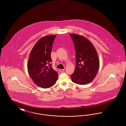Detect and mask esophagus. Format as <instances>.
I'll return each mask as SVG.
<instances>
[{"label": "esophagus", "mask_w": 126, "mask_h": 126, "mask_svg": "<svg viewBox=\"0 0 126 126\" xmlns=\"http://www.w3.org/2000/svg\"><path fill=\"white\" fill-rule=\"evenodd\" d=\"M65 71V69H60V70H59V71L60 72V73H62V72H64Z\"/></svg>", "instance_id": "34e87169"}]
</instances>
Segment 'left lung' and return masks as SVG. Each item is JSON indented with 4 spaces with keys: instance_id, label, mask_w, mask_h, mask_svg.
<instances>
[{
    "instance_id": "left-lung-1",
    "label": "left lung",
    "mask_w": 126,
    "mask_h": 126,
    "mask_svg": "<svg viewBox=\"0 0 126 126\" xmlns=\"http://www.w3.org/2000/svg\"><path fill=\"white\" fill-rule=\"evenodd\" d=\"M76 51V65L71 76L72 82L78 84H89L95 78L99 67V60L92 43L84 36L69 34Z\"/></svg>"
}]
</instances>
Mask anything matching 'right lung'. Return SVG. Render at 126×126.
Wrapping results in <instances>:
<instances>
[{"label": "right lung", "mask_w": 126, "mask_h": 126, "mask_svg": "<svg viewBox=\"0 0 126 126\" xmlns=\"http://www.w3.org/2000/svg\"><path fill=\"white\" fill-rule=\"evenodd\" d=\"M56 35L41 38L30 52L28 71L31 78L38 86L49 88L56 83L58 73L52 68L50 54Z\"/></svg>", "instance_id": "right-lung-1"}]
</instances>
